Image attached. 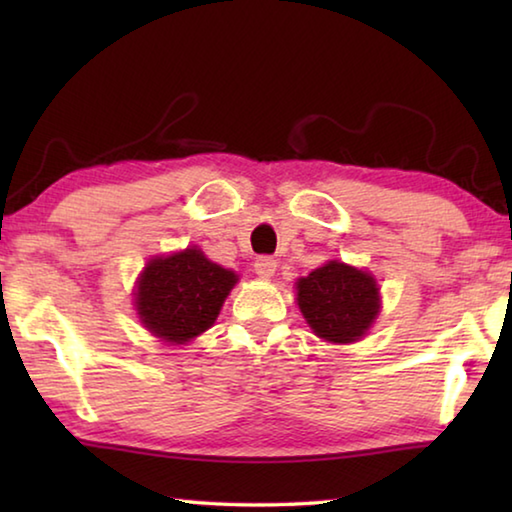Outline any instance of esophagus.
I'll list each match as a JSON object with an SVG mask.
<instances>
[{
    "label": "esophagus",
    "instance_id": "1",
    "mask_svg": "<svg viewBox=\"0 0 512 512\" xmlns=\"http://www.w3.org/2000/svg\"><path fill=\"white\" fill-rule=\"evenodd\" d=\"M275 268H277V262L273 257H259L255 262V273L262 277V280H268V277L275 275Z\"/></svg>",
    "mask_w": 512,
    "mask_h": 512
}]
</instances>
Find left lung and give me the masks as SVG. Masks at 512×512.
<instances>
[{"label": "left lung", "instance_id": "left-lung-1", "mask_svg": "<svg viewBox=\"0 0 512 512\" xmlns=\"http://www.w3.org/2000/svg\"><path fill=\"white\" fill-rule=\"evenodd\" d=\"M298 307L318 339L354 343L379 314V287L368 271L327 262L296 282Z\"/></svg>", "mask_w": 512, "mask_h": 512}]
</instances>
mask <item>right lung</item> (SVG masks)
Returning <instances> with one entry per match:
<instances>
[{
	"label": "right lung",
	"mask_w": 512,
	"mask_h": 512,
	"mask_svg": "<svg viewBox=\"0 0 512 512\" xmlns=\"http://www.w3.org/2000/svg\"><path fill=\"white\" fill-rule=\"evenodd\" d=\"M237 280L196 246L153 257L137 280V316L164 343L185 345L214 325Z\"/></svg>",
	"instance_id": "add662e5"
}]
</instances>
